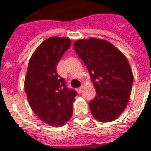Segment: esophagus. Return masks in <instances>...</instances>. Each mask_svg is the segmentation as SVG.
Returning a JSON list of instances; mask_svg holds the SVG:
<instances>
[{
	"label": "esophagus",
	"instance_id": "34e87169",
	"mask_svg": "<svg viewBox=\"0 0 151 151\" xmlns=\"http://www.w3.org/2000/svg\"><path fill=\"white\" fill-rule=\"evenodd\" d=\"M82 88H83L82 87H81V88H78V89H77V91H78V93H81V92H82Z\"/></svg>",
	"mask_w": 151,
	"mask_h": 151
}]
</instances>
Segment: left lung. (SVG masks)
<instances>
[{
    "mask_svg": "<svg viewBox=\"0 0 151 151\" xmlns=\"http://www.w3.org/2000/svg\"><path fill=\"white\" fill-rule=\"evenodd\" d=\"M73 47L96 90L89 102L93 117L101 122L117 119L126 107L133 83L126 57L112 44L101 39L78 40Z\"/></svg>",
    "mask_w": 151,
    "mask_h": 151,
    "instance_id": "8db88e82",
    "label": "left lung"
}]
</instances>
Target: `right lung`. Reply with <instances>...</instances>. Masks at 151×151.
I'll use <instances>...</instances> for the list:
<instances>
[{"label":"right lung","mask_w":151,"mask_h":151,"mask_svg":"<svg viewBox=\"0 0 151 151\" xmlns=\"http://www.w3.org/2000/svg\"><path fill=\"white\" fill-rule=\"evenodd\" d=\"M70 45L69 38L52 37L39 45L29 62L25 79L27 99L37 116L51 126L63 125L72 116L77 92L67 88L56 70Z\"/></svg>","instance_id":"obj_1"}]
</instances>
